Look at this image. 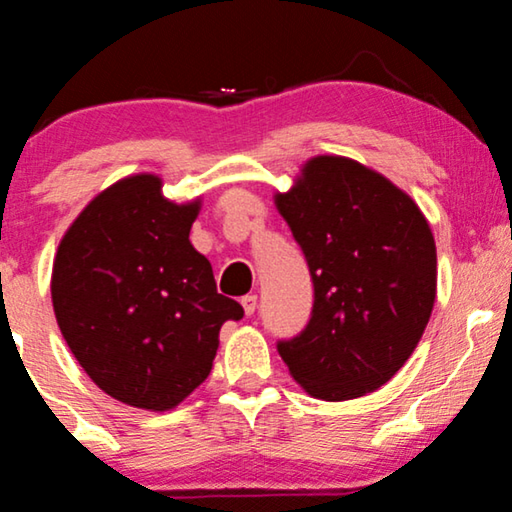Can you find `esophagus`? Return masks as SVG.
<instances>
[{
    "label": "esophagus",
    "mask_w": 512,
    "mask_h": 512,
    "mask_svg": "<svg viewBox=\"0 0 512 512\" xmlns=\"http://www.w3.org/2000/svg\"><path fill=\"white\" fill-rule=\"evenodd\" d=\"M256 305H258V298L251 296V293L242 298V307H244V314H247V317H251V314L256 312Z\"/></svg>",
    "instance_id": "1"
}]
</instances>
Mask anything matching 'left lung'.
Returning <instances> with one entry per match:
<instances>
[{"mask_svg":"<svg viewBox=\"0 0 512 512\" xmlns=\"http://www.w3.org/2000/svg\"><path fill=\"white\" fill-rule=\"evenodd\" d=\"M277 209L303 249L312 317L277 352L324 401L380 389L415 352L436 300V242L424 214L382 174L317 156Z\"/></svg>","mask_w":512,"mask_h":512,"instance_id":"obj_1","label":"left lung"}]
</instances>
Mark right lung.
Masks as SVG:
<instances>
[{
	"label": "right lung",
	"mask_w": 512,
	"mask_h": 512,
	"mask_svg": "<svg viewBox=\"0 0 512 512\" xmlns=\"http://www.w3.org/2000/svg\"><path fill=\"white\" fill-rule=\"evenodd\" d=\"M158 177L116 181L76 216L53 263L62 338L90 380L135 408L172 410L212 370L242 305L216 291L188 233L200 202L174 205Z\"/></svg>",
	"instance_id": "obj_1"
}]
</instances>
